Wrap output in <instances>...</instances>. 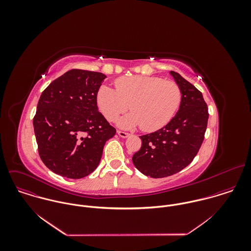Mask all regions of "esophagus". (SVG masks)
<instances>
[{"instance_id": "34e87169", "label": "esophagus", "mask_w": 251, "mask_h": 251, "mask_svg": "<svg viewBox=\"0 0 251 251\" xmlns=\"http://www.w3.org/2000/svg\"><path fill=\"white\" fill-rule=\"evenodd\" d=\"M118 132V134L122 137V138H126V137H128L129 136V133H127V132H125V131H121V130H118L117 131Z\"/></svg>"}]
</instances>
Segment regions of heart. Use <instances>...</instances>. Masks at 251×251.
<instances>
[{
  "label": "heart",
  "instance_id": "b5f03b06",
  "mask_svg": "<svg viewBox=\"0 0 251 251\" xmlns=\"http://www.w3.org/2000/svg\"><path fill=\"white\" fill-rule=\"evenodd\" d=\"M115 86L116 90L101 85L97 94V102L110 122L116 121L130 104L133 112L119 121V126L126 129L138 126L144 131L162 128L172 120L181 101L179 85L161 77H121L115 81Z\"/></svg>",
  "mask_w": 251,
  "mask_h": 251
}]
</instances>
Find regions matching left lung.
Wrapping results in <instances>:
<instances>
[{
    "label": "left lung",
    "instance_id": "1",
    "mask_svg": "<svg viewBox=\"0 0 251 251\" xmlns=\"http://www.w3.org/2000/svg\"><path fill=\"white\" fill-rule=\"evenodd\" d=\"M181 91L176 116L162 128L140 136L134 166L151 178H165L185 168L197 154L207 129L209 112L202 93L178 72L171 71Z\"/></svg>",
    "mask_w": 251,
    "mask_h": 251
}]
</instances>
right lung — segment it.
Wrapping results in <instances>:
<instances>
[{
    "instance_id": "right-lung-1",
    "label": "right lung",
    "mask_w": 251,
    "mask_h": 251,
    "mask_svg": "<svg viewBox=\"0 0 251 251\" xmlns=\"http://www.w3.org/2000/svg\"><path fill=\"white\" fill-rule=\"evenodd\" d=\"M105 77L72 70L42 92L33 123L39 156L52 172L81 179L100 164L104 145L116 134L97 102Z\"/></svg>"
}]
</instances>
